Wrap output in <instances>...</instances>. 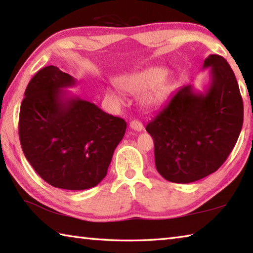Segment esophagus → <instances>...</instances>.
<instances>
[{
	"mask_svg": "<svg viewBox=\"0 0 253 253\" xmlns=\"http://www.w3.org/2000/svg\"><path fill=\"white\" fill-rule=\"evenodd\" d=\"M129 127L136 131H142L144 129L143 124L138 121H132L129 123Z\"/></svg>",
	"mask_w": 253,
	"mask_h": 253,
	"instance_id": "esophagus-1",
	"label": "esophagus"
}]
</instances>
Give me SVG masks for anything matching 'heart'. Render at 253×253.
<instances>
[{"label": "heart", "instance_id": "1", "mask_svg": "<svg viewBox=\"0 0 253 253\" xmlns=\"http://www.w3.org/2000/svg\"><path fill=\"white\" fill-rule=\"evenodd\" d=\"M169 71L164 67H148L135 74L124 76L118 80V85L124 91L131 95L142 96V102L147 108H155L164 101L170 92V84L166 81ZM114 98H118L117 93L108 90Z\"/></svg>", "mask_w": 253, "mask_h": 253}]
</instances>
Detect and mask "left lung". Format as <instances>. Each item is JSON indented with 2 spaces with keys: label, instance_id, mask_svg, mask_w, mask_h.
<instances>
[{
  "label": "left lung",
  "instance_id": "obj_1",
  "mask_svg": "<svg viewBox=\"0 0 253 253\" xmlns=\"http://www.w3.org/2000/svg\"><path fill=\"white\" fill-rule=\"evenodd\" d=\"M211 81L204 92L192 84L174 93L146 126L155 145V165L173 183H192L220 169L232 152L243 124V101L226 60L210 54Z\"/></svg>",
  "mask_w": 253,
  "mask_h": 253
}]
</instances>
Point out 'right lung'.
<instances>
[{"instance_id": "right-lung-1", "label": "right lung", "mask_w": 253, "mask_h": 253, "mask_svg": "<svg viewBox=\"0 0 253 253\" xmlns=\"http://www.w3.org/2000/svg\"><path fill=\"white\" fill-rule=\"evenodd\" d=\"M77 80L58 67L42 68L30 80L21 104L19 135L34 170L50 185L87 190L107 175L126 122L92 102L68 96Z\"/></svg>"}]
</instances>
